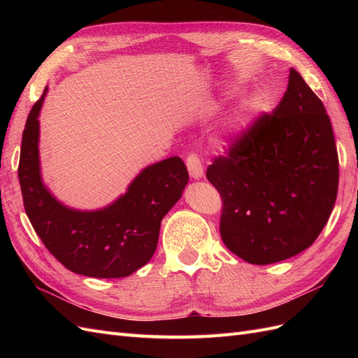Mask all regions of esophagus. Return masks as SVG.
Returning a JSON list of instances; mask_svg holds the SVG:
<instances>
[{
    "instance_id": "obj_1",
    "label": "esophagus",
    "mask_w": 358,
    "mask_h": 358,
    "mask_svg": "<svg viewBox=\"0 0 358 358\" xmlns=\"http://www.w3.org/2000/svg\"><path fill=\"white\" fill-rule=\"evenodd\" d=\"M187 167H188L189 175L194 179H199L203 176V166H201V159H200L199 154L189 152L187 155Z\"/></svg>"
}]
</instances>
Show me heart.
Wrapping results in <instances>:
<instances>
[{
	"instance_id": "obj_1",
	"label": "heart",
	"mask_w": 358,
	"mask_h": 358,
	"mask_svg": "<svg viewBox=\"0 0 358 358\" xmlns=\"http://www.w3.org/2000/svg\"><path fill=\"white\" fill-rule=\"evenodd\" d=\"M249 110H251V106H249V104H245V106L242 107V115H245V113H246V112H249ZM243 119H245V117L242 116V117H241V121H243Z\"/></svg>"
}]
</instances>
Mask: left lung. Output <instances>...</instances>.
Listing matches in <instances>:
<instances>
[{
    "label": "left lung",
    "instance_id": "8db88e82",
    "mask_svg": "<svg viewBox=\"0 0 358 358\" xmlns=\"http://www.w3.org/2000/svg\"><path fill=\"white\" fill-rule=\"evenodd\" d=\"M206 178L222 200L221 239L251 264L305 251L327 224L338 196L339 158L326 107L301 76L215 157Z\"/></svg>",
    "mask_w": 358,
    "mask_h": 358
}]
</instances>
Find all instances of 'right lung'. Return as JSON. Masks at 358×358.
<instances>
[{"instance_id":"right-lung-1","label":"right lung","mask_w":358,"mask_h":358,"mask_svg":"<svg viewBox=\"0 0 358 358\" xmlns=\"http://www.w3.org/2000/svg\"><path fill=\"white\" fill-rule=\"evenodd\" d=\"M46 91L32 106L20 146L17 176L28 220L49 252L71 272L103 279L129 276L152 258L161 220L180 199L188 170L179 157H171L146 167L109 208H66L40 178L37 117Z\"/></svg>"}]
</instances>
